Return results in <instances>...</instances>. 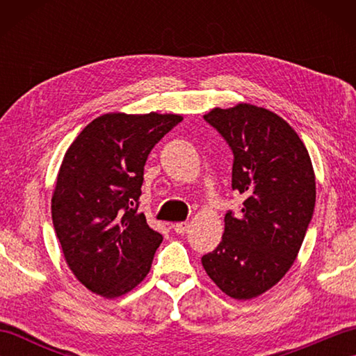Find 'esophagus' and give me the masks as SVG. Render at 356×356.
<instances>
[{
	"label": "esophagus",
	"instance_id": "esophagus-1",
	"mask_svg": "<svg viewBox=\"0 0 356 356\" xmlns=\"http://www.w3.org/2000/svg\"><path fill=\"white\" fill-rule=\"evenodd\" d=\"M188 228H190V223L188 222H179L174 225V231H176L177 234H185L188 231Z\"/></svg>",
	"mask_w": 356,
	"mask_h": 356
}]
</instances>
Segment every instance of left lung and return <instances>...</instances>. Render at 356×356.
<instances>
[{
  "label": "left lung",
  "mask_w": 356,
  "mask_h": 356,
  "mask_svg": "<svg viewBox=\"0 0 356 356\" xmlns=\"http://www.w3.org/2000/svg\"><path fill=\"white\" fill-rule=\"evenodd\" d=\"M228 143L240 214H225L220 245L202 257L209 278L237 300L259 297L292 266L315 208V174L305 143L275 113L238 104L203 116Z\"/></svg>",
  "instance_id": "1"
}]
</instances>
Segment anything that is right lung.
Listing matches in <instances>:
<instances>
[{
  "mask_svg": "<svg viewBox=\"0 0 356 356\" xmlns=\"http://www.w3.org/2000/svg\"><path fill=\"white\" fill-rule=\"evenodd\" d=\"M182 119L110 113L90 122L67 149L51 218L67 264L92 292L120 297L149 272L163 238L138 213L143 166Z\"/></svg>",
  "mask_w": 356,
  "mask_h": 356,
  "instance_id": "right-lung-1",
  "label": "right lung"
}]
</instances>
